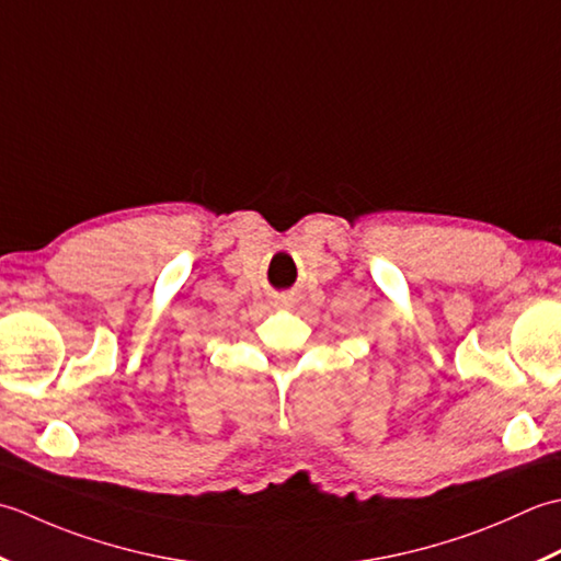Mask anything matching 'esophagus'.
<instances>
[{
    "mask_svg": "<svg viewBox=\"0 0 561 561\" xmlns=\"http://www.w3.org/2000/svg\"><path fill=\"white\" fill-rule=\"evenodd\" d=\"M293 302H295V300H293L290 295H283V297H278V305H280V307H293Z\"/></svg>",
    "mask_w": 561,
    "mask_h": 561,
    "instance_id": "34e87169",
    "label": "esophagus"
}]
</instances>
